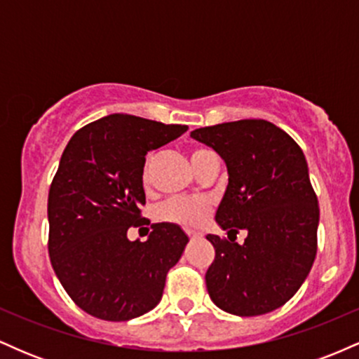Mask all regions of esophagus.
<instances>
[{
  "mask_svg": "<svg viewBox=\"0 0 359 359\" xmlns=\"http://www.w3.org/2000/svg\"><path fill=\"white\" fill-rule=\"evenodd\" d=\"M203 236V234H199V233H192V231H189V238H191V240H197V238H201Z\"/></svg>",
  "mask_w": 359,
  "mask_h": 359,
  "instance_id": "obj_1",
  "label": "esophagus"
}]
</instances>
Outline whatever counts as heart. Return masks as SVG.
Returning <instances> with one entry per match:
<instances>
[{
	"mask_svg": "<svg viewBox=\"0 0 359 359\" xmlns=\"http://www.w3.org/2000/svg\"><path fill=\"white\" fill-rule=\"evenodd\" d=\"M209 150L205 148H196L191 151V162L192 165L199 158H203ZM143 182H148V163L143 167L142 172ZM212 203L209 197L196 196V197H174L168 199L167 203L158 205L156 209V216L160 221L172 222V224H179L182 228H199L208 221L209 214H211Z\"/></svg>",
	"mask_w": 359,
	"mask_h": 359,
	"instance_id": "b5f03b06",
	"label": "heart"
}]
</instances>
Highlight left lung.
Wrapping results in <instances>:
<instances>
[{
	"mask_svg": "<svg viewBox=\"0 0 359 359\" xmlns=\"http://www.w3.org/2000/svg\"><path fill=\"white\" fill-rule=\"evenodd\" d=\"M191 137L211 147L228 168L216 222L229 241L205 236L216 250L205 271L209 297L240 317L282 307L307 278L317 251L319 205L304 151L265 119L199 128ZM241 229L249 236L238 245Z\"/></svg>",
	"mask_w": 359,
	"mask_h": 359,
	"instance_id": "obj_1",
	"label": "left lung"
}]
</instances>
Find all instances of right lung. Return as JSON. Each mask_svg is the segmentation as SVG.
Returning <instances> with one entry per match:
<instances>
[{"label":"right lung","mask_w":359,"mask_h":359,"mask_svg":"<svg viewBox=\"0 0 359 359\" xmlns=\"http://www.w3.org/2000/svg\"><path fill=\"white\" fill-rule=\"evenodd\" d=\"M187 131L131 114H109L69 140L48 192V255L62 287L88 314L130 320L160 302L167 271L189 236L156 222L147 241H130L145 221L142 172L148 151Z\"/></svg>","instance_id":"add662e5"}]
</instances>
